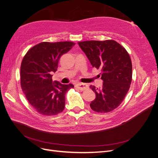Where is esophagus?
I'll return each mask as SVG.
<instances>
[{
    "instance_id": "esophagus-1",
    "label": "esophagus",
    "mask_w": 158,
    "mask_h": 158,
    "mask_svg": "<svg viewBox=\"0 0 158 158\" xmlns=\"http://www.w3.org/2000/svg\"><path fill=\"white\" fill-rule=\"evenodd\" d=\"M76 87L80 90H84L88 88V85L84 83H77L76 84Z\"/></svg>"
}]
</instances>
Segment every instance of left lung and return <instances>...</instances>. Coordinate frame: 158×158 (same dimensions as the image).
<instances>
[{"instance_id":"left-lung-1","label":"left lung","mask_w":158,"mask_h":158,"mask_svg":"<svg viewBox=\"0 0 158 158\" xmlns=\"http://www.w3.org/2000/svg\"><path fill=\"white\" fill-rule=\"evenodd\" d=\"M78 44L93 67L102 71V87L89 86L95 93L90 107L98 113L113 111L121 103L130 88L132 74L130 56L114 40L85 41Z\"/></svg>"}]
</instances>
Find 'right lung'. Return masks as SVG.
I'll return each instance as SVG.
<instances>
[{"label": "right lung", "instance_id": "add662e5", "mask_svg": "<svg viewBox=\"0 0 158 158\" xmlns=\"http://www.w3.org/2000/svg\"><path fill=\"white\" fill-rule=\"evenodd\" d=\"M75 45L70 41L42 42L27 52L20 67L21 87L31 106L40 114L56 115L63 111L65 95L74 88L52 80L60 56Z\"/></svg>", "mask_w": 158, "mask_h": 158}]
</instances>
